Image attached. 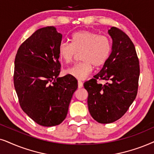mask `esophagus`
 I'll list each match as a JSON object with an SVG mask.
<instances>
[{"label":"esophagus","instance_id":"1","mask_svg":"<svg viewBox=\"0 0 154 154\" xmlns=\"http://www.w3.org/2000/svg\"><path fill=\"white\" fill-rule=\"evenodd\" d=\"M82 87H83L82 82L78 81V88H79V89H80V88H82Z\"/></svg>","mask_w":154,"mask_h":154}]
</instances>
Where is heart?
Listing matches in <instances>:
<instances>
[{
  "instance_id": "obj_1",
  "label": "heart",
  "mask_w": 154,
  "mask_h": 154,
  "mask_svg": "<svg viewBox=\"0 0 154 154\" xmlns=\"http://www.w3.org/2000/svg\"><path fill=\"white\" fill-rule=\"evenodd\" d=\"M112 50L110 38L99 35L90 30H81L72 36V43L62 42L58 47V55L66 63H71L77 54L80 53L82 60L65 70V73L75 78L83 80L91 73L93 65H103L109 58Z\"/></svg>"
}]
</instances>
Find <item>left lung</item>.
Returning <instances> with one entry per match:
<instances>
[{"instance_id": "left-lung-1", "label": "left lung", "mask_w": 154, "mask_h": 154, "mask_svg": "<svg viewBox=\"0 0 154 154\" xmlns=\"http://www.w3.org/2000/svg\"><path fill=\"white\" fill-rule=\"evenodd\" d=\"M112 51L103 68L84 83L88 91V108L92 118L102 124L111 123L128 111L138 91L139 63L134 45L118 28L108 30ZM105 80L104 85L97 80Z\"/></svg>"}]
</instances>
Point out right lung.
Listing matches in <instances>:
<instances>
[{"label": "right lung", "instance_id": "add662e5", "mask_svg": "<svg viewBox=\"0 0 154 154\" xmlns=\"http://www.w3.org/2000/svg\"><path fill=\"white\" fill-rule=\"evenodd\" d=\"M63 35L54 26L36 30L18 48L14 86L22 109L44 127L60 125L66 118L77 80L60 72L58 47Z\"/></svg>", "mask_w": 154, "mask_h": 154}]
</instances>
